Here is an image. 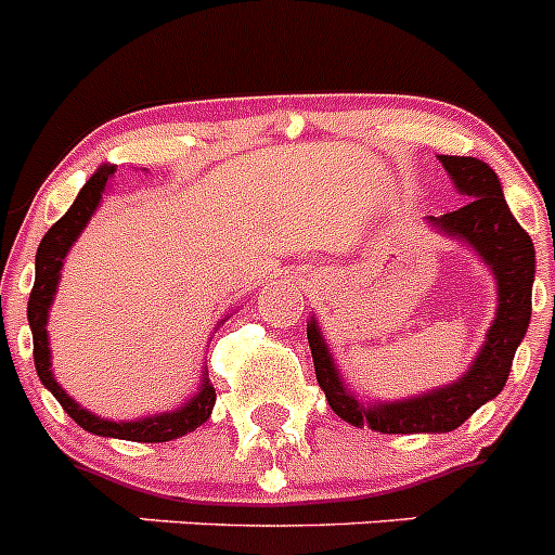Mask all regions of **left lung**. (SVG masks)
Wrapping results in <instances>:
<instances>
[{
    "label": "left lung",
    "mask_w": 555,
    "mask_h": 555,
    "mask_svg": "<svg viewBox=\"0 0 555 555\" xmlns=\"http://www.w3.org/2000/svg\"><path fill=\"white\" fill-rule=\"evenodd\" d=\"M442 166L453 178L455 189L469 197L467 205L450 210L444 217H430L434 228L473 244L475 253L492 267L498 281V317L489 327L483 350L473 361L469 372L455 384L430 395L397 403L366 405L345 389L341 375L333 366L325 338L311 320L308 345H311L313 370L325 391L327 403L345 423L370 425L380 434H448L464 425L475 411L503 391L512 372L514 352L531 322V288L537 253L531 235L512 217L500 180L483 160L439 155Z\"/></svg>",
    "instance_id": "8db88e82"
}]
</instances>
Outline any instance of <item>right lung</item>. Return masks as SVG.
I'll return each mask as SVG.
<instances>
[{
	"label": "right lung",
	"instance_id": "1",
	"mask_svg": "<svg viewBox=\"0 0 555 555\" xmlns=\"http://www.w3.org/2000/svg\"><path fill=\"white\" fill-rule=\"evenodd\" d=\"M113 171H116L113 166H102L94 178L82 185V191L77 194L72 208L47 230V235H43L41 244H38L36 283H33V292H29L27 302V320L29 327H33V358H36V372L38 377H41V384L55 395V400L63 405V411H66L80 428H86L88 434L113 436V439H127V442H169V439H178V436H185L194 428H199V425L210 416V411H214L217 391L208 384V377H205L203 386H199L197 397L189 400L183 409L169 411V414L146 416V420H135V423H107V420H100V416L91 414V411L80 409V405L57 386L55 375H52V361H49L47 317L49 306H52V297H55L57 281H61L63 258H66L68 247L77 242V235L82 233V228L88 224V219H91V214L96 210V205H100L102 191H105L107 180L113 178Z\"/></svg>",
	"mask_w": 555,
	"mask_h": 555
}]
</instances>
